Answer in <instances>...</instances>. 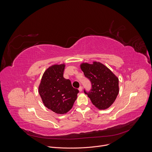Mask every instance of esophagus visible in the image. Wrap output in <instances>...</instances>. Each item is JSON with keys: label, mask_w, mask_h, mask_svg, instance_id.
I'll return each instance as SVG.
<instances>
[{"label": "esophagus", "mask_w": 152, "mask_h": 152, "mask_svg": "<svg viewBox=\"0 0 152 152\" xmlns=\"http://www.w3.org/2000/svg\"><path fill=\"white\" fill-rule=\"evenodd\" d=\"M78 90H79V91L80 92H81V91H82V86H80V87L79 88Z\"/></svg>", "instance_id": "esophagus-1"}]
</instances>
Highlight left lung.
<instances>
[{
  "label": "left lung",
  "instance_id": "1",
  "mask_svg": "<svg viewBox=\"0 0 152 152\" xmlns=\"http://www.w3.org/2000/svg\"><path fill=\"white\" fill-rule=\"evenodd\" d=\"M80 67L92 84L91 91L86 93L84 91L85 93L97 109H107L113 104L118 94V78L100 62L93 61V64L82 62Z\"/></svg>",
  "mask_w": 152,
  "mask_h": 152
}]
</instances>
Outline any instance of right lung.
Listing matches in <instances>:
<instances>
[{
	"label": "right lung",
	"mask_w": 152,
	"mask_h": 152,
	"mask_svg": "<svg viewBox=\"0 0 152 152\" xmlns=\"http://www.w3.org/2000/svg\"><path fill=\"white\" fill-rule=\"evenodd\" d=\"M66 64H54L42 75L38 93L44 105L58 114L68 113L73 106L79 93L70 80L63 77Z\"/></svg>",
	"instance_id": "1"
}]
</instances>
